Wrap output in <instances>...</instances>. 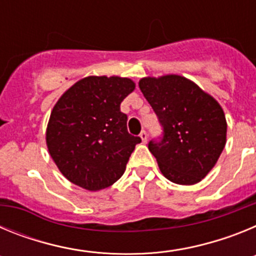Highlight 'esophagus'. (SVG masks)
Instances as JSON below:
<instances>
[{
	"mask_svg": "<svg viewBox=\"0 0 256 256\" xmlns=\"http://www.w3.org/2000/svg\"><path fill=\"white\" fill-rule=\"evenodd\" d=\"M140 137H141V140L144 144H146V142H148V132H146V130H142V132L140 133Z\"/></svg>",
	"mask_w": 256,
	"mask_h": 256,
	"instance_id": "obj_1",
	"label": "esophagus"
}]
</instances>
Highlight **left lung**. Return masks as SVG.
Returning <instances> with one entry per match:
<instances>
[{"label":"left lung","mask_w":256,"mask_h":256,"mask_svg":"<svg viewBox=\"0 0 256 256\" xmlns=\"http://www.w3.org/2000/svg\"><path fill=\"white\" fill-rule=\"evenodd\" d=\"M138 86L162 126V137L148 142V150L164 177L186 186L200 182L226 146L222 106L192 80L176 74L142 78Z\"/></svg>","instance_id":"8db88e82"}]
</instances>
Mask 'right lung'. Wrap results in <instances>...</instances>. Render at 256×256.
Here are the masks:
<instances>
[{
  "mask_svg": "<svg viewBox=\"0 0 256 256\" xmlns=\"http://www.w3.org/2000/svg\"><path fill=\"white\" fill-rule=\"evenodd\" d=\"M130 78L86 76L58 98L46 130L48 152L66 180L88 190L112 186L123 176L136 144L120 104L134 90Z\"/></svg>",
  "mask_w": 256,
  "mask_h": 256,
  "instance_id": "1",
  "label": "right lung"
}]
</instances>
